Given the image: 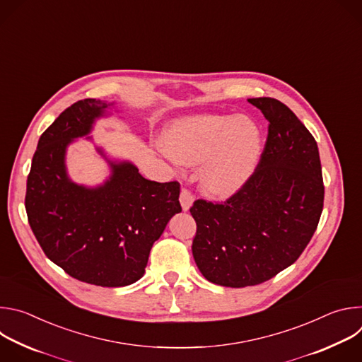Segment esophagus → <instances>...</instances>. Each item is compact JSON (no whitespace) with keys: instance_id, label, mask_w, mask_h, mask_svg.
I'll return each mask as SVG.
<instances>
[{"instance_id":"obj_1","label":"esophagus","mask_w":362,"mask_h":362,"mask_svg":"<svg viewBox=\"0 0 362 362\" xmlns=\"http://www.w3.org/2000/svg\"><path fill=\"white\" fill-rule=\"evenodd\" d=\"M179 200H180V204H182V209L186 212V211L190 209V206H192V203H193V200H194V196L192 194L190 190L182 189Z\"/></svg>"}]
</instances>
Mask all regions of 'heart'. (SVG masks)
<instances>
[{
  "label": "heart",
  "instance_id": "heart-1",
  "mask_svg": "<svg viewBox=\"0 0 362 362\" xmlns=\"http://www.w3.org/2000/svg\"><path fill=\"white\" fill-rule=\"evenodd\" d=\"M175 163L200 168L204 193L225 199L250 177L261 158V130L247 117L196 116L177 123L162 144Z\"/></svg>",
  "mask_w": 362,
  "mask_h": 362
}]
</instances>
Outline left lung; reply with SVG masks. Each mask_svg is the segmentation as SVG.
Segmentation results:
<instances>
[{
    "label": "left lung",
    "instance_id": "1",
    "mask_svg": "<svg viewBox=\"0 0 362 362\" xmlns=\"http://www.w3.org/2000/svg\"><path fill=\"white\" fill-rule=\"evenodd\" d=\"M269 122L259 165L223 203L194 200L192 252L212 284L243 288L292 265L317 230L324 182L314 136L276 98H247Z\"/></svg>",
    "mask_w": 362,
    "mask_h": 362
}]
</instances>
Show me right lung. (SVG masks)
I'll list each match as a JSON object with an SVG mask.
<instances>
[{
  "mask_svg": "<svg viewBox=\"0 0 362 362\" xmlns=\"http://www.w3.org/2000/svg\"><path fill=\"white\" fill-rule=\"evenodd\" d=\"M113 103L84 98L66 109L40 137L27 179L28 223L51 262L97 286H126L144 275L148 253L168 222L182 212L179 182L144 179L130 162H113L97 187L74 183L67 146L87 136ZM90 139V137H88Z\"/></svg>",
  "mask_w": 362,
  "mask_h": 362,
  "instance_id": "obj_1",
  "label": "right lung"
}]
</instances>
